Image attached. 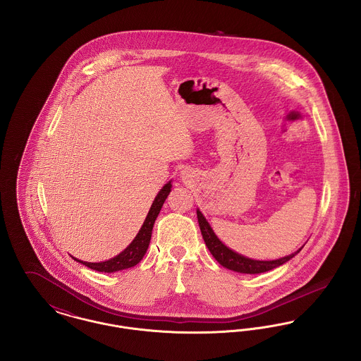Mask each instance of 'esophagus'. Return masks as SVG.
Wrapping results in <instances>:
<instances>
[{"instance_id": "1", "label": "esophagus", "mask_w": 361, "mask_h": 361, "mask_svg": "<svg viewBox=\"0 0 361 361\" xmlns=\"http://www.w3.org/2000/svg\"><path fill=\"white\" fill-rule=\"evenodd\" d=\"M181 174H183V177H184V178H185V177H187V176H185V173L183 172V173H181Z\"/></svg>"}]
</instances>
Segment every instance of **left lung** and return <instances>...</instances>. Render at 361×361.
<instances>
[{"label":"left lung","instance_id":"8db88e82","mask_svg":"<svg viewBox=\"0 0 361 361\" xmlns=\"http://www.w3.org/2000/svg\"><path fill=\"white\" fill-rule=\"evenodd\" d=\"M197 214V221L200 226V231L203 235V240L206 242V246L208 250L211 252V255L214 258L230 271L238 272V274H247V275H257V274H264L268 271H272L277 267L286 264L287 261H290L292 257H295L302 249L299 247L296 252H293L290 256L286 257L277 258V259H271V261H262V259H253V258L245 257L240 253L231 250L230 247H227L222 240L216 237V234L214 233L212 227L208 224L204 215L202 214V211L197 208L196 209Z\"/></svg>","mask_w":361,"mask_h":361}]
</instances>
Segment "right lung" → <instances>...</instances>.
Wrapping results in <instances>:
<instances>
[{
  "mask_svg": "<svg viewBox=\"0 0 361 361\" xmlns=\"http://www.w3.org/2000/svg\"><path fill=\"white\" fill-rule=\"evenodd\" d=\"M171 188H172V181L166 183L162 188L159 189V192L155 196L153 204L147 212L145 222L142 224L140 230L137 231V237L118 256L109 258L106 261H102V262H87V261H81L73 256L71 258H74V261L81 262L82 265H85L90 269H94L97 272H105V274H114V272H119L123 269L135 267L147 252L149 243L152 240V231L154 227L155 219H157L161 208L164 206L168 195L171 193V190H172Z\"/></svg>",
  "mask_w": 361,
  "mask_h": 361,
  "instance_id": "right-lung-1",
  "label": "right lung"
}]
</instances>
